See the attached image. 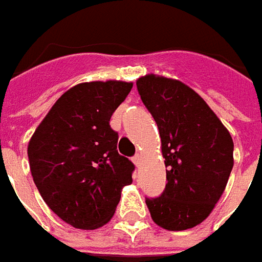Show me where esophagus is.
Segmentation results:
<instances>
[{"label": "esophagus", "instance_id": "1", "mask_svg": "<svg viewBox=\"0 0 262 262\" xmlns=\"http://www.w3.org/2000/svg\"><path fill=\"white\" fill-rule=\"evenodd\" d=\"M133 162L135 164V166H141V164H142V158H141L140 154H138V155H135V157L133 158Z\"/></svg>", "mask_w": 262, "mask_h": 262}]
</instances>
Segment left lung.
<instances>
[{"instance_id":"8db88e82","label":"left lung","mask_w":262,"mask_h":262,"mask_svg":"<svg viewBox=\"0 0 262 262\" xmlns=\"http://www.w3.org/2000/svg\"><path fill=\"white\" fill-rule=\"evenodd\" d=\"M141 100L157 121L166 187L146 199L152 220L165 230L192 229L222 198L234 165L233 138L193 89L176 79L145 75L137 80Z\"/></svg>"}]
</instances>
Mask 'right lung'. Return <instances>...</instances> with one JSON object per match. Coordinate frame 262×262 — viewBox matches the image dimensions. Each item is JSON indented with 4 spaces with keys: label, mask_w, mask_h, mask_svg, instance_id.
Here are the masks:
<instances>
[{
    "label": "right lung",
    "mask_w": 262,
    "mask_h": 262,
    "mask_svg": "<svg viewBox=\"0 0 262 262\" xmlns=\"http://www.w3.org/2000/svg\"><path fill=\"white\" fill-rule=\"evenodd\" d=\"M133 81L79 83L63 93L28 144L33 182L53 213L76 229L103 227L134 165L117 151L110 118Z\"/></svg>",
    "instance_id": "1"
}]
</instances>
